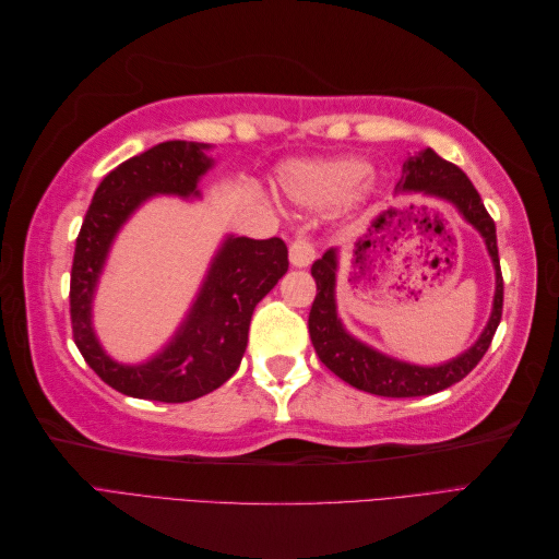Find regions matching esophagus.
I'll return each mask as SVG.
<instances>
[{
    "label": "esophagus",
    "mask_w": 559,
    "mask_h": 559,
    "mask_svg": "<svg viewBox=\"0 0 559 559\" xmlns=\"http://www.w3.org/2000/svg\"><path fill=\"white\" fill-rule=\"evenodd\" d=\"M314 261V247L308 242L298 238L292 247H289V263L294 267H308L310 263Z\"/></svg>",
    "instance_id": "obj_1"
}]
</instances>
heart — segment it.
<instances>
[{
    "mask_svg": "<svg viewBox=\"0 0 559 559\" xmlns=\"http://www.w3.org/2000/svg\"><path fill=\"white\" fill-rule=\"evenodd\" d=\"M368 160L359 156L292 160L280 167L277 179L282 193L296 205L321 210L337 205L352 193L366 195L373 191L370 181L360 183L368 177Z\"/></svg>",
    "mask_w": 559,
    "mask_h": 559,
    "instance_id": "heart-1",
    "label": "heart"
}]
</instances>
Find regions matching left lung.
<instances>
[{"label":"left lung","instance_id":"8db88e82","mask_svg":"<svg viewBox=\"0 0 559 559\" xmlns=\"http://www.w3.org/2000/svg\"><path fill=\"white\" fill-rule=\"evenodd\" d=\"M421 195L431 200L448 202L464 222L476 230L487 249V257L495 267V296L492 312L476 343L466 347L456 357L425 366L413 364L392 354H384L378 347L364 343L361 337L347 331L341 314H337V270H341V249H329L324 257L314 261L312 277L317 282V296L310 310L308 329L317 357L329 370L345 380L347 384L378 396H429L452 386L466 378L478 366L483 354L487 352L492 335L501 321L503 306V280L499 267V249H497V228L489 218L478 191L473 189L468 177L460 167L443 160L433 148H421L415 156L403 163L401 181L396 183V195Z\"/></svg>","mask_w":559,"mask_h":559}]
</instances>
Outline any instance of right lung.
Wrapping results in <instances>:
<instances>
[{"label": "right lung", "mask_w": 559, "mask_h": 559, "mask_svg": "<svg viewBox=\"0 0 559 559\" xmlns=\"http://www.w3.org/2000/svg\"><path fill=\"white\" fill-rule=\"evenodd\" d=\"M212 148L173 140L128 158L99 181L79 230L70 284L74 343L95 373L126 396L183 403L222 386L245 357L253 308L289 267L280 238L224 235L189 310L156 354L128 364L114 359L99 343L95 296L118 233L158 195L202 200V177L216 165Z\"/></svg>", "instance_id": "obj_1"}]
</instances>
